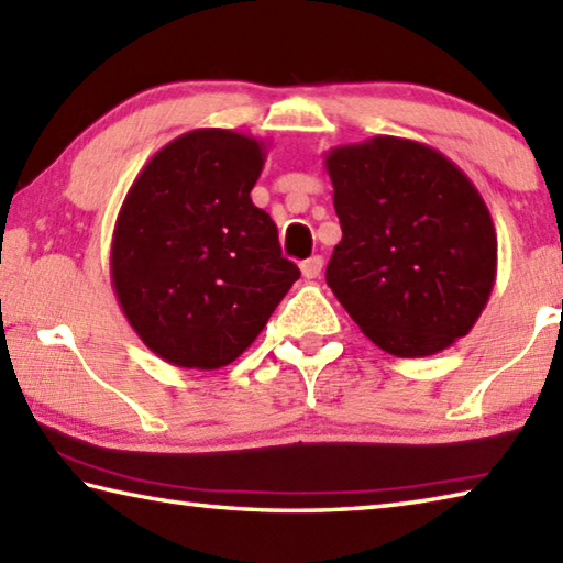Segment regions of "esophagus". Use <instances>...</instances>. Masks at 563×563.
<instances>
[{
	"label": "esophagus",
	"instance_id": "obj_1",
	"mask_svg": "<svg viewBox=\"0 0 563 563\" xmlns=\"http://www.w3.org/2000/svg\"><path fill=\"white\" fill-rule=\"evenodd\" d=\"M322 265H324L322 255H312V258H308V261H302V263H300V271H302L305 278L312 280V278H317V275L322 273Z\"/></svg>",
	"mask_w": 563,
	"mask_h": 563
}]
</instances>
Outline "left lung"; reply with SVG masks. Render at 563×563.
<instances>
[{
	"mask_svg": "<svg viewBox=\"0 0 563 563\" xmlns=\"http://www.w3.org/2000/svg\"><path fill=\"white\" fill-rule=\"evenodd\" d=\"M342 241L327 285L379 350L416 360L465 336L493 292L497 233L455 162L376 135L324 155Z\"/></svg>",
	"mask_w": 563,
	"mask_h": 563,
	"instance_id": "1",
	"label": "left lung"
}]
</instances>
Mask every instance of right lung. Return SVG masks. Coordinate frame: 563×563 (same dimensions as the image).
Here are the masks:
<instances>
[{
    "instance_id": "add662e5",
    "label": "right lung",
    "mask_w": 563,
    "mask_h": 563,
    "mask_svg": "<svg viewBox=\"0 0 563 563\" xmlns=\"http://www.w3.org/2000/svg\"><path fill=\"white\" fill-rule=\"evenodd\" d=\"M263 162V140L199 128L132 181L112 231L110 280L159 360L201 372L239 360L300 278L273 219L251 201Z\"/></svg>"
}]
</instances>
